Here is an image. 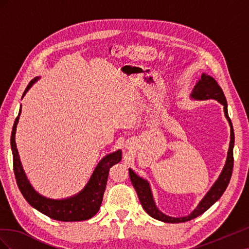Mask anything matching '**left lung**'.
<instances>
[{
    "instance_id": "obj_1",
    "label": "left lung",
    "mask_w": 249,
    "mask_h": 249,
    "mask_svg": "<svg viewBox=\"0 0 249 249\" xmlns=\"http://www.w3.org/2000/svg\"><path fill=\"white\" fill-rule=\"evenodd\" d=\"M191 97L194 100H200V101L213 99L222 104L225 117H227V119L229 120V124L231 126V141H230L227 162H225V165L220 173L219 178H218V179L212 186V188H211L210 191L206 194V196L203 197L201 201L198 203L196 209H195L191 214L185 217L178 218V217H170V216L165 215L157 208L153 197L152 190H150V186L147 180L138 177L131 168L129 169L131 182L135 188V190L137 192V195L143 209H144V211L149 216H152L153 218H155V219L163 221V222H167V223H178V222L189 221L191 219H194V218L198 217L202 213H205L210 207H212L214 203L221 197V195L223 194L225 189H227L231 177L232 167H233L232 148H233V143H235V134H233L231 118L229 117L228 103H227V100H225L222 89L220 88L219 85H218V83L215 81L214 78L208 76L206 73H202L199 81L196 83V85H195L193 88Z\"/></svg>"
}]
</instances>
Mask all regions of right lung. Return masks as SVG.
<instances>
[{
  "label": "right lung",
  "mask_w": 249,
  "mask_h": 249,
  "mask_svg": "<svg viewBox=\"0 0 249 249\" xmlns=\"http://www.w3.org/2000/svg\"><path fill=\"white\" fill-rule=\"evenodd\" d=\"M38 78L33 79L29 83L22 96L31 88ZM14 122L11 133V149L13 155V170L16 175L17 183L25 199L36 210L47 215L52 219L59 221H82L93 217L101 208L103 195L106 189L109 169L122 160V150L107 155L97 164L89 182L80 193L66 199H51L40 195L34 190L32 185L27 178L26 173L22 169L19 160V155L16 143L17 125L19 119V114Z\"/></svg>",
  "instance_id": "1"
}]
</instances>
